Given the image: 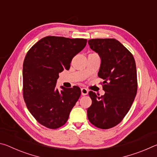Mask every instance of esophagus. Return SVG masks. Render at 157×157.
<instances>
[{"instance_id": "esophagus-1", "label": "esophagus", "mask_w": 157, "mask_h": 157, "mask_svg": "<svg viewBox=\"0 0 157 157\" xmlns=\"http://www.w3.org/2000/svg\"><path fill=\"white\" fill-rule=\"evenodd\" d=\"M81 93L82 95H86L88 94L89 93V90L86 89V88H82L81 89Z\"/></svg>"}]
</instances>
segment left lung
Wrapping results in <instances>:
<instances>
[{"instance_id":"left-lung-1","label":"left lung","mask_w":157,"mask_h":157,"mask_svg":"<svg viewBox=\"0 0 157 157\" xmlns=\"http://www.w3.org/2000/svg\"><path fill=\"white\" fill-rule=\"evenodd\" d=\"M90 48L98 53L104 95L89 91L92 100L87 116L92 124L107 129L123 121L131 108L138 89L136 63L131 52L115 39H93Z\"/></svg>"}]
</instances>
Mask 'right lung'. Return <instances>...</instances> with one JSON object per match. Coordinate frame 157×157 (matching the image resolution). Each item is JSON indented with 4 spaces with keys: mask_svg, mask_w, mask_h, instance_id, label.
Returning <instances> with one entry per match:
<instances>
[{
    "mask_svg": "<svg viewBox=\"0 0 157 157\" xmlns=\"http://www.w3.org/2000/svg\"><path fill=\"white\" fill-rule=\"evenodd\" d=\"M85 39L48 36L28 50L23 66V95L36 121L49 129H57L68 121L81 95L78 86L56 88L59 73L68 70L73 58L86 46Z\"/></svg>",
    "mask_w": 157,
    "mask_h": 157,
    "instance_id": "1",
    "label": "right lung"
}]
</instances>
